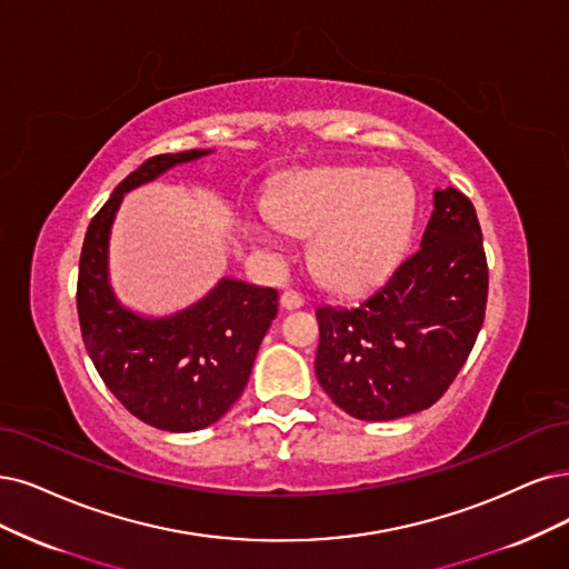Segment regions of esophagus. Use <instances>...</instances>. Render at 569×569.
Masks as SVG:
<instances>
[{
  "mask_svg": "<svg viewBox=\"0 0 569 569\" xmlns=\"http://www.w3.org/2000/svg\"><path fill=\"white\" fill-rule=\"evenodd\" d=\"M305 305V298L300 296L298 290H283L281 292V307L283 309H298Z\"/></svg>",
  "mask_w": 569,
  "mask_h": 569,
  "instance_id": "1",
  "label": "esophagus"
}]
</instances>
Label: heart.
Wrapping results in <instances>:
<instances>
[{"instance_id": "1", "label": "heart", "mask_w": 569, "mask_h": 569, "mask_svg": "<svg viewBox=\"0 0 569 569\" xmlns=\"http://www.w3.org/2000/svg\"><path fill=\"white\" fill-rule=\"evenodd\" d=\"M415 189L398 171L370 166H319L283 176L269 208L248 229L279 248L283 234L311 237L317 277L342 292L380 283L410 239Z\"/></svg>"}]
</instances>
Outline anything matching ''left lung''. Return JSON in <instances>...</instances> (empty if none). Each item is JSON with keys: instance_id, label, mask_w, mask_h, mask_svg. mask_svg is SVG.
<instances>
[{"instance_id": "left-lung-1", "label": "left lung", "mask_w": 569, "mask_h": 569, "mask_svg": "<svg viewBox=\"0 0 569 569\" xmlns=\"http://www.w3.org/2000/svg\"><path fill=\"white\" fill-rule=\"evenodd\" d=\"M488 260L473 203L436 189L422 246L353 309L319 307L317 377L335 406L368 422L431 408L476 345Z\"/></svg>"}]
</instances>
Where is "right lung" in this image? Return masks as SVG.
Here are the masks:
<instances>
[{"mask_svg":"<svg viewBox=\"0 0 569 569\" xmlns=\"http://www.w3.org/2000/svg\"><path fill=\"white\" fill-rule=\"evenodd\" d=\"M203 154H157L126 176L93 216L79 258L77 313L98 375L140 422L173 433L210 427L234 406L279 311L277 290L234 279L168 319H142L112 296L108 239L123 194Z\"/></svg>","mask_w":569,"mask_h":569,"instance_id":"1","label":"right lung"}]
</instances>
